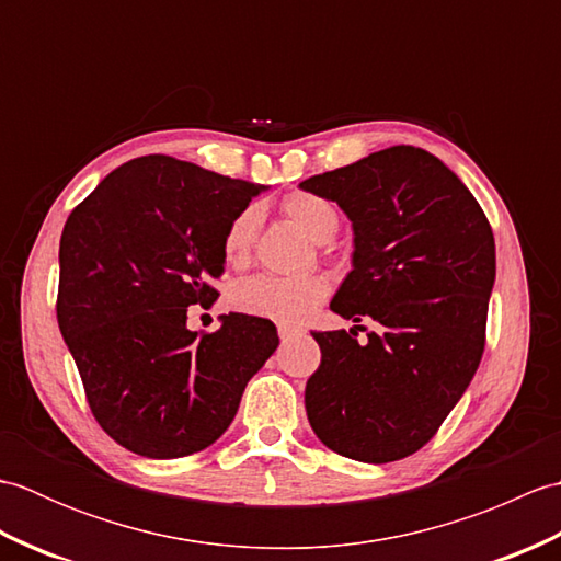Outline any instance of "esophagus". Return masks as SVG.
Here are the masks:
<instances>
[{
    "mask_svg": "<svg viewBox=\"0 0 561 561\" xmlns=\"http://www.w3.org/2000/svg\"><path fill=\"white\" fill-rule=\"evenodd\" d=\"M277 332H279V337H282V342H287V340H291V337H296V335H299V330H296V328H291V325H279V328H277Z\"/></svg>",
    "mask_w": 561,
    "mask_h": 561,
    "instance_id": "1",
    "label": "esophagus"
}]
</instances>
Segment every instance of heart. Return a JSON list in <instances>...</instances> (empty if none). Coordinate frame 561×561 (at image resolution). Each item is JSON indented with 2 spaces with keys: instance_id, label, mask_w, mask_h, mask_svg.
<instances>
[{
  "instance_id": "1",
  "label": "heart",
  "mask_w": 561,
  "mask_h": 561,
  "mask_svg": "<svg viewBox=\"0 0 561 561\" xmlns=\"http://www.w3.org/2000/svg\"><path fill=\"white\" fill-rule=\"evenodd\" d=\"M284 214L296 221L318 243H328L340 231V211L332 202L316 193H291L282 205ZM262 226V209L245 205L233 214L221 236V255L226 265L245 267L253 257L255 241ZM330 284L323 277L277 279L250 277L231 289V306L238 311L277 320L284 325H296L311 316L325 301Z\"/></svg>"
}]
</instances>
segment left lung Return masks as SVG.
I'll return each mask as SVG.
<instances>
[{"instance_id":"1","label":"left lung","mask_w":561,"mask_h":561,"mask_svg":"<svg viewBox=\"0 0 561 561\" xmlns=\"http://www.w3.org/2000/svg\"><path fill=\"white\" fill-rule=\"evenodd\" d=\"M304 190L344 209L354 270L330 308L380 332H313L320 366L306 383L316 436L344 458L392 462L434 438L478 371L494 287V233L448 165L398 145Z\"/></svg>"}]
</instances>
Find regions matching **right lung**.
Returning a JSON list of instances; mask_svg holds the SVG:
<instances>
[{
  "mask_svg": "<svg viewBox=\"0 0 561 561\" xmlns=\"http://www.w3.org/2000/svg\"><path fill=\"white\" fill-rule=\"evenodd\" d=\"M173 157L123 163L71 209L59 238L57 323L101 428L145 458L211 446L277 350L272 320L229 313L187 330L219 291L221 236L262 193Z\"/></svg>",
  "mask_w": 561,
  "mask_h": 561,
  "instance_id": "add662e5",
  "label": "right lung"
}]
</instances>
